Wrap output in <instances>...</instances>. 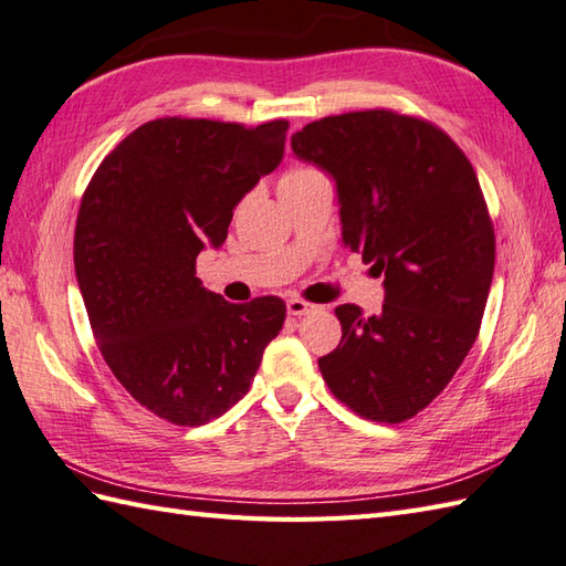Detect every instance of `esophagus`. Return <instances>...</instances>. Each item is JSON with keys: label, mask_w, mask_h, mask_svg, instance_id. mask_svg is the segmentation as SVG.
I'll return each mask as SVG.
<instances>
[{"label": "esophagus", "mask_w": 566, "mask_h": 566, "mask_svg": "<svg viewBox=\"0 0 566 566\" xmlns=\"http://www.w3.org/2000/svg\"><path fill=\"white\" fill-rule=\"evenodd\" d=\"M285 307H287V315H293V317H303V315H307V312L315 310V305H310V303H305V300H300V297L287 300Z\"/></svg>", "instance_id": "obj_1"}]
</instances>
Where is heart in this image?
Returning <instances> with one entry per match:
<instances>
[{"mask_svg":"<svg viewBox=\"0 0 566 566\" xmlns=\"http://www.w3.org/2000/svg\"><path fill=\"white\" fill-rule=\"evenodd\" d=\"M312 177H319V174H317L315 169L300 167V169H291V171H287L285 177L281 179V184H295V181H305V179H312Z\"/></svg>","mask_w":566,"mask_h":566,"instance_id":"obj_1","label":"heart"}]
</instances>
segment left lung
Wrapping results in <instances>:
<instances>
[{
    "label": "left lung",
    "instance_id": "8db88e82",
    "mask_svg": "<svg viewBox=\"0 0 566 566\" xmlns=\"http://www.w3.org/2000/svg\"><path fill=\"white\" fill-rule=\"evenodd\" d=\"M293 155L336 186L342 242L385 273L380 315L338 305L342 344L319 358L360 417L411 419L443 392L480 332L494 230L462 149L436 125L356 111L305 125Z\"/></svg>",
    "mask_w": 566,
    "mask_h": 566
}]
</instances>
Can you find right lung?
I'll use <instances>...</instances> for the list:
<instances>
[{
	"label": "right lung",
	"mask_w": 566,
	"mask_h": 566,
	"mask_svg": "<svg viewBox=\"0 0 566 566\" xmlns=\"http://www.w3.org/2000/svg\"><path fill=\"white\" fill-rule=\"evenodd\" d=\"M285 130L149 120L84 191L74 273L98 350L133 399L171 423L237 405L283 329L281 297L232 305L196 279V259L222 247L237 203L281 165Z\"/></svg>",
	"instance_id": "right-lung-1"
}]
</instances>
